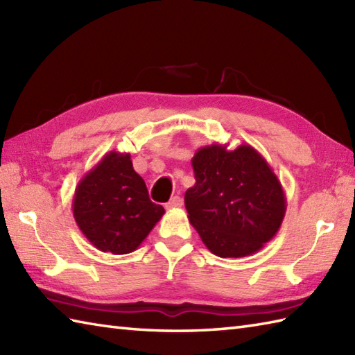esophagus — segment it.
<instances>
[{
    "mask_svg": "<svg viewBox=\"0 0 355 355\" xmlns=\"http://www.w3.org/2000/svg\"><path fill=\"white\" fill-rule=\"evenodd\" d=\"M183 205V200L180 197H172L168 202H166V209H177V207H182Z\"/></svg>",
    "mask_w": 355,
    "mask_h": 355,
    "instance_id": "34e87169",
    "label": "esophagus"
}]
</instances>
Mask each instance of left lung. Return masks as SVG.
Segmentation results:
<instances>
[{
    "label": "left lung",
    "instance_id": "obj_1",
    "mask_svg": "<svg viewBox=\"0 0 355 355\" xmlns=\"http://www.w3.org/2000/svg\"><path fill=\"white\" fill-rule=\"evenodd\" d=\"M192 168L195 184L184 193V206L210 252L220 258H244L275 238L286 198L277 175L253 146H202Z\"/></svg>",
    "mask_w": 355,
    "mask_h": 355
}]
</instances>
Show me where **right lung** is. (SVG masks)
<instances>
[{
	"mask_svg": "<svg viewBox=\"0 0 355 355\" xmlns=\"http://www.w3.org/2000/svg\"><path fill=\"white\" fill-rule=\"evenodd\" d=\"M164 209L149 200L146 184L126 153L105 154L76 186L73 216L97 250L126 254L146 239Z\"/></svg>",
	"mask_w": 355,
	"mask_h": 355,
	"instance_id": "right-lung-1",
	"label": "right lung"
}]
</instances>
